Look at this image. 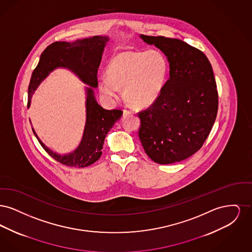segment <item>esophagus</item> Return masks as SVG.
<instances>
[{
  "label": "esophagus",
  "instance_id": "1",
  "mask_svg": "<svg viewBox=\"0 0 252 252\" xmlns=\"http://www.w3.org/2000/svg\"><path fill=\"white\" fill-rule=\"evenodd\" d=\"M130 114H132L131 111H129V110H127V109H125V110H124V115H125V116H127V115H130Z\"/></svg>",
  "mask_w": 252,
  "mask_h": 252
}]
</instances>
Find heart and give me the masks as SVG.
<instances>
[{
    "label": "heart",
    "instance_id": "1",
    "mask_svg": "<svg viewBox=\"0 0 252 252\" xmlns=\"http://www.w3.org/2000/svg\"><path fill=\"white\" fill-rule=\"evenodd\" d=\"M168 63L158 51H121L108 61L106 74L98 82L100 94L113 101L120 95L134 108H146L160 95L166 81Z\"/></svg>",
    "mask_w": 252,
    "mask_h": 252
}]
</instances>
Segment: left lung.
Returning a JSON list of instances; mask_svg holds the SVG:
<instances>
[{
    "mask_svg": "<svg viewBox=\"0 0 252 252\" xmlns=\"http://www.w3.org/2000/svg\"><path fill=\"white\" fill-rule=\"evenodd\" d=\"M140 37L166 56L170 77L154 104L139 112V138L157 163L181 161L201 148L215 124L218 94L213 68L200 50L183 40Z\"/></svg>",
    "mask_w": 252,
    "mask_h": 252,
    "instance_id": "1",
    "label": "left lung"
}]
</instances>
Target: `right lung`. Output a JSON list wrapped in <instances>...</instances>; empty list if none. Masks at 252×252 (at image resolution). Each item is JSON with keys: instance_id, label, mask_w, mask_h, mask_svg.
Here are the masks:
<instances>
[{"instance_id": "1", "label": "right lung", "mask_w": 252, "mask_h": 252, "mask_svg": "<svg viewBox=\"0 0 252 252\" xmlns=\"http://www.w3.org/2000/svg\"><path fill=\"white\" fill-rule=\"evenodd\" d=\"M108 40V36H94L76 39L72 42L56 41L42 52L38 64L32 73L28 87V108L37 87L56 69L63 68L71 71L84 84L89 86L85 87L84 132L80 144L73 151L68 154L54 152L41 142L35 129L32 128L44 150L62 164L86 167L94 163L102 155L107 134L123 115V111L119 109L108 110L102 108L94 96V89L98 87L97 71Z\"/></svg>"}]
</instances>
